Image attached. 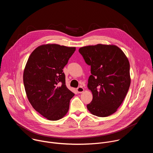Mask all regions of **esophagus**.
Instances as JSON below:
<instances>
[{
	"label": "esophagus",
	"mask_w": 153,
	"mask_h": 153,
	"mask_svg": "<svg viewBox=\"0 0 153 153\" xmlns=\"http://www.w3.org/2000/svg\"><path fill=\"white\" fill-rule=\"evenodd\" d=\"M76 90H77L78 93H83L84 91V89H83V87H82V86L78 87V88L76 89Z\"/></svg>",
	"instance_id": "obj_1"
}]
</instances>
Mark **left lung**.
<instances>
[{"label":"left lung","mask_w":153,"mask_h":153,"mask_svg":"<svg viewBox=\"0 0 153 153\" xmlns=\"http://www.w3.org/2000/svg\"><path fill=\"white\" fill-rule=\"evenodd\" d=\"M79 51L91 66L88 88L93 100L87 108L98 117L113 114L123 102L131 83L127 57L114 45L86 46Z\"/></svg>","instance_id":"8db88e82"}]
</instances>
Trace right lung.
<instances>
[{
  "mask_svg": "<svg viewBox=\"0 0 153 153\" xmlns=\"http://www.w3.org/2000/svg\"><path fill=\"white\" fill-rule=\"evenodd\" d=\"M75 51V47L42 45L32 52L25 65L23 79L28 100L36 111L50 120L66 115L74 96L65 85L63 68Z\"/></svg>",
  "mask_w": 153,
  "mask_h": 153,
  "instance_id": "add662e5",
  "label": "right lung"
}]
</instances>
